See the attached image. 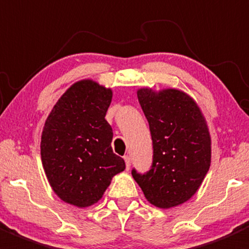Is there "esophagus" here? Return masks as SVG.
Returning a JSON list of instances; mask_svg holds the SVG:
<instances>
[{"label": "esophagus", "instance_id": "esophagus-1", "mask_svg": "<svg viewBox=\"0 0 249 249\" xmlns=\"http://www.w3.org/2000/svg\"><path fill=\"white\" fill-rule=\"evenodd\" d=\"M124 160H125V165H126V170H129L130 169V165H131V159H130L129 155H125Z\"/></svg>", "mask_w": 249, "mask_h": 249}]
</instances>
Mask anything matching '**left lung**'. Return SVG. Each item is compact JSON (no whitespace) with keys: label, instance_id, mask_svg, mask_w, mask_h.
Listing matches in <instances>:
<instances>
[{"label":"left lung","instance_id":"8db88e82","mask_svg":"<svg viewBox=\"0 0 249 249\" xmlns=\"http://www.w3.org/2000/svg\"><path fill=\"white\" fill-rule=\"evenodd\" d=\"M137 97L149 124L153 162L135 178L145 199L159 208L188 201L201 185L211 165V137L196 102L185 92L143 88Z\"/></svg>","mask_w":249,"mask_h":249}]
</instances>
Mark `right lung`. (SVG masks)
Returning <instances> with one entry per match:
<instances>
[{"label":"right lung","instance_id":"add662e5","mask_svg":"<svg viewBox=\"0 0 249 249\" xmlns=\"http://www.w3.org/2000/svg\"><path fill=\"white\" fill-rule=\"evenodd\" d=\"M112 90L90 79L74 83L48 115L41 141L44 172L55 194L77 207L96 203L125 161L112 150L105 119Z\"/></svg>","mask_w":249,"mask_h":249}]
</instances>
